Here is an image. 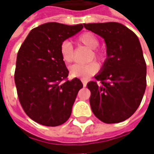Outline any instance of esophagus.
<instances>
[{"instance_id": "34e87169", "label": "esophagus", "mask_w": 154, "mask_h": 154, "mask_svg": "<svg viewBox=\"0 0 154 154\" xmlns=\"http://www.w3.org/2000/svg\"><path fill=\"white\" fill-rule=\"evenodd\" d=\"M81 81H82V84H83V86H86V84H87V81H86V80H81Z\"/></svg>"}]
</instances>
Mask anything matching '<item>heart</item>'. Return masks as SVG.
<instances>
[{
    "instance_id": "b5f03b06",
    "label": "heart",
    "mask_w": 154,
    "mask_h": 154,
    "mask_svg": "<svg viewBox=\"0 0 154 154\" xmlns=\"http://www.w3.org/2000/svg\"><path fill=\"white\" fill-rule=\"evenodd\" d=\"M77 40L80 44L86 45L91 49H95L98 45V38L91 32H85L80 34L78 37ZM60 54L62 56V60L67 63H70L74 61V51L72 44L69 41H63L60 45ZM92 54L95 57L98 59H102L103 57V53L102 51L94 50L92 51ZM99 69V66L96 62H86V63H75L70 67V74L73 77H77L80 79H88L92 75L96 74Z\"/></svg>"
}]
</instances>
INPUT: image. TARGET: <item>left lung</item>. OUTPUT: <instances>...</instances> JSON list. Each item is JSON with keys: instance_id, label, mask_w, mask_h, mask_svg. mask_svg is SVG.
<instances>
[{"instance_id": "1", "label": "left lung", "mask_w": 154, "mask_h": 154, "mask_svg": "<svg viewBox=\"0 0 154 154\" xmlns=\"http://www.w3.org/2000/svg\"><path fill=\"white\" fill-rule=\"evenodd\" d=\"M104 39L107 58L96 81L87 83L93 114L105 123L125 121L138 109L146 86V65L137 36L116 22L84 24Z\"/></svg>"}]
</instances>
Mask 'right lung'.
<instances>
[{"label": "right lung", "mask_w": 154, "mask_h": 154, "mask_svg": "<svg viewBox=\"0 0 154 154\" xmlns=\"http://www.w3.org/2000/svg\"><path fill=\"white\" fill-rule=\"evenodd\" d=\"M83 25L49 22L32 29L17 54L14 81L24 111L39 124L56 127L68 121L83 84L68 80L60 45L82 30Z\"/></svg>", "instance_id": "obj_1"}]
</instances>
